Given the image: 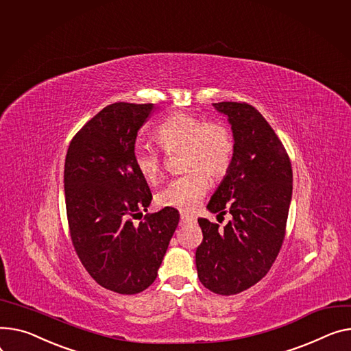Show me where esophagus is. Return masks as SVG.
Here are the masks:
<instances>
[{"instance_id":"1","label":"esophagus","mask_w":351,"mask_h":351,"mask_svg":"<svg viewBox=\"0 0 351 351\" xmlns=\"http://www.w3.org/2000/svg\"><path fill=\"white\" fill-rule=\"evenodd\" d=\"M192 223H196V217H195V216L186 215V213H182V215H180V226L192 224Z\"/></svg>"}]
</instances>
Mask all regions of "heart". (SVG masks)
<instances>
[{
	"label": "heart",
	"instance_id": "heart-1",
	"mask_svg": "<svg viewBox=\"0 0 351 351\" xmlns=\"http://www.w3.org/2000/svg\"><path fill=\"white\" fill-rule=\"evenodd\" d=\"M155 138L167 152L180 147L184 175L171 179L156 195L158 204L173 207L180 212H193L207 192L210 176H223L234 155V139L230 130L219 121H206L197 115L175 111L155 128ZM134 167L147 182L154 183L162 173V155L148 144H135L132 148ZM194 169L192 170L191 168Z\"/></svg>",
	"mask_w": 351,
	"mask_h": 351
}]
</instances>
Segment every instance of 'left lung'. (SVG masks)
Listing matches in <instances>:
<instances>
[{"instance_id": "8db88e82", "label": "left lung", "mask_w": 351, "mask_h": 351, "mask_svg": "<svg viewBox=\"0 0 351 351\" xmlns=\"http://www.w3.org/2000/svg\"><path fill=\"white\" fill-rule=\"evenodd\" d=\"M234 138V155L208 212H228L219 228L197 219L203 241L196 250L200 282L219 295L240 293L263 279L282 247L292 199L289 156L261 112L247 103H215Z\"/></svg>"}]
</instances>
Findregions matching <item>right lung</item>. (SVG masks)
<instances>
[{
	"label": "right lung",
	"mask_w": 351,
	"mask_h": 351,
	"mask_svg": "<svg viewBox=\"0 0 351 351\" xmlns=\"http://www.w3.org/2000/svg\"><path fill=\"white\" fill-rule=\"evenodd\" d=\"M152 111L154 104L104 107L73 136L64 160L66 213L75 250L99 285L123 295L143 292L155 281L179 223L173 207L132 223L152 200L132 162L138 131Z\"/></svg>",
	"instance_id": "right-lung-1"
}]
</instances>
